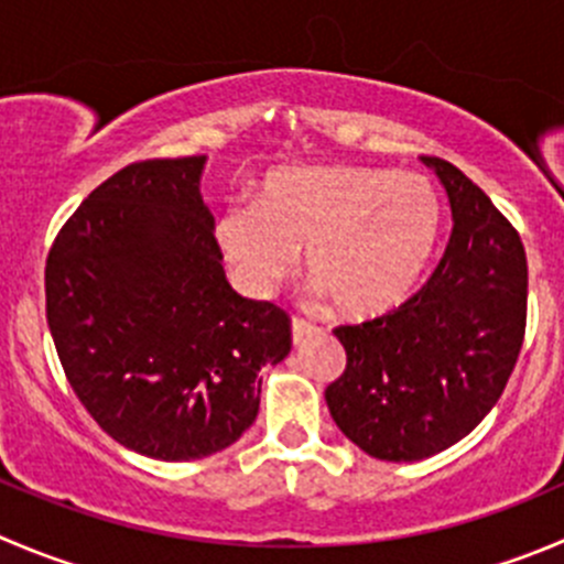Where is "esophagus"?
<instances>
[{"label": "esophagus", "mask_w": 564, "mask_h": 564, "mask_svg": "<svg viewBox=\"0 0 564 564\" xmlns=\"http://www.w3.org/2000/svg\"><path fill=\"white\" fill-rule=\"evenodd\" d=\"M314 333H316V327L311 325L308 319H300V316H294L292 319V341L294 344H303L305 338L314 336Z\"/></svg>", "instance_id": "esophagus-1"}]
</instances>
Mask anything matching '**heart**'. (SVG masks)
<instances>
[{"mask_svg": "<svg viewBox=\"0 0 564 564\" xmlns=\"http://www.w3.org/2000/svg\"><path fill=\"white\" fill-rule=\"evenodd\" d=\"M441 204L430 178L360 165L267 176L261 198H237L215 226L217 248L253 297L275 292L305 250L308 275L344 316L397 308L433 256Z\"/></svg>", "mask_w": 564, "mask_h": 564, "instance_id": "1", "label": "heart"}]
</instances>
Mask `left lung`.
<instances>
[{"label": "left lung", "mask_w": 564, "mask_h": 564, "mask_svg": "<svg viewBox=\"0 0 564 564\" xmlns=\"http://www.w3.org/2000/svg\"><path fill=\"white\" fill-rule=\"evenodd\" d=\"M452 209V234L427 283L399 308L338 325L347 366L325 388L333 421L377 460L449 449L490 413L527 333L523 242L452 162L427 156Z\"/></svg>", "instance_id": "1"}]
</instances>
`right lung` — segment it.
<instances>
[{
    "mask_svg": "<svg viewBox=\"0 0 564 564\" xmlns=\"http://www.w3.org/2000/svg\"><path fill=\"white\" fill-rule=\"evenodd\" d=\"M204 165H126L46 259V319L70 388L109 438L154 460L231 446L259 415L261 366L292 349L286 311L226 281Z\"/></svg>",
    "mask_w": 564,
    "mask_h": 564,
    "instance_id": "obj_1",
    "label": "right lung"
}]
</instances>
